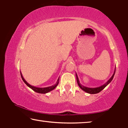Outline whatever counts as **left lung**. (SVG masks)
Masks as SVG:
<instances>
[{"label": "left lung", "instance_id": "1", "mask_svg": "<svg viewBox=\"0 0 128 128\" xmlns=\"http://www.w3.org/2000/svg\"><path fill=\"white\" fill-rule=\"evenodd\" d=\"M115 71H116V68L114 69V73L113 75H112V77L110 78L109 80H108V81L106 82V83H105L103 85L99 86V87L94 88H88V87H86V86H83L82 85H81V83H80V81H79V80H78V76H77V74H76V78H77V82L78 85L79 86V87L81 88L82 90H84V92H86L88 93V94H97V93L100 92L102 90H103L104 88L106 87V86H107L108 85V84H109L110 82L112 81V80H113V78H114V73H115Z\"/></svg>", "mask_w": 128, "mask_h": 128}]
</instances>
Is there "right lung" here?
I'll return each mask as SVG.
<instances>
[{"label": "right lung", "instance_id": "right-lung-1", "mask_svg": "<svg viewBox=\"0 0 128 128\" xmlns=\"http://www.w3.org/2000/svg\"><path fill=\"white\" fill-rule=\"evenodd\" d=\"M20 74H21V78H22L23 81L25 82L26 85L28 87H29L30 88H32V90L34 91V92H36L38 93H40V94H46V93H47L50 92H51V91H52V90H53L54 88H55L56 86H58V84H59V78L58 79V81H57V82H56V83L55 84V85L51 86H48V87H46V88H37V87H35V86H32L31 85H30L29 84H28V82L26 81V80L24 78V77H23L22 75V74H21V72H20Z\"/></svg>", "mask_w": 128, "mask_h": 128}]
</instances>
